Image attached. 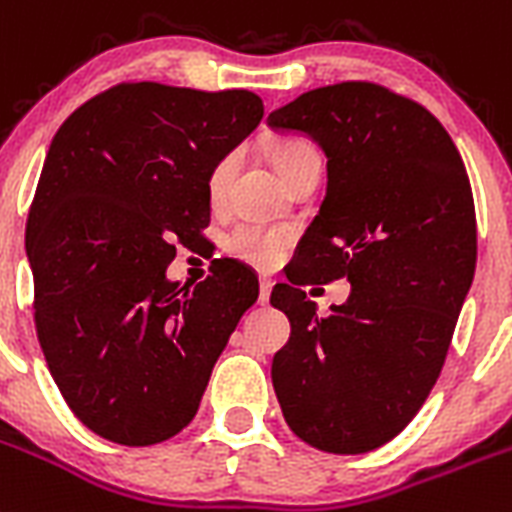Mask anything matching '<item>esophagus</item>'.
I'll list each match as a JSON object with an SVG mask.
<instances>
[{"label": "esophagus", "instance_id": "esophagus-1", "mask_svg": "<svg viewBox=\"0 0 512 512\" xmlns=\"http://www.w3.org/2000/svg\"><path fill=\"white\" fill-rule=\"evenodd\" d=\"M270 291H273V281H270V278H262L260 281V304H268Z\"/></svg>", "mask_w": 512, "mask_h": 512}]
</instances>
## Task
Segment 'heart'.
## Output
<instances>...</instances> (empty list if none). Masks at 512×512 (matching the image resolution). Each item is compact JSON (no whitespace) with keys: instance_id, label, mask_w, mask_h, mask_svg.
<instances>
[{"instance_id":"b5f03b06","label":"heart","mask_w":512,"mask_h":512,"mask_svg":"<svg viewBox=\"0 0 512 512\" xmlns=\"http://www.w3.org/2000/svg\"><path fill=\"white\" fill-rule=\"evenodd\" d=\"M239 154L237 151H226L221 154L216 162L211 164L208 170V195H211L213 203H219L221 198L229 190V182L234 170H237ZM273 162L281 172L283 180L299 172L306 164L319 162V151L317 146L311 144L304 136H281V139L273 144ZM288 244H291V234L281 226H265V224H239L237 229H231V234L226 237V250L231 252L239 260L250 262L255 268L270 270L275 268L278 262L286 255Z\"/></svg>"}]
</instances>
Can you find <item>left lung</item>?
<instances>
[{"mask_svg":"<svg viewBox=\"0 0 512 512\" xmlns=\"http://www.w3.org/2000/svg\"><path fill=\"white\" fill-rule=\"evenodd\" d=\"M327 154V195L270 304L291 340L273 358L288 428L327 453H366L410 425L446 363L477 265L464 159L420 102L376 82H340L273 110ZM351 281L319 318L304 285Z\"/></svg>","mask_w":512,"mask_h":512,"instance_id":"obj_1","label":"left lung"}]
</instances>
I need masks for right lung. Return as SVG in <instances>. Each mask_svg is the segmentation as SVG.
Masks as SVG:
<instances>
[{"mask_svg": "<svg viewBox=\"0 0 512 512\" xmlns=\"http://www.w3.org/2000/svg\"><path fill=\"white\" fill-rule=\"evenodd\" d=\"M250 90L121 82L64 121L25 229L35 332L82 425L154 446L195 417L257 275L216 260L195 288L164 278L211 221L208 170L262 121Z\"/></svg>", "mask_w": 512, "mask_h": 512, "instance_id": "obj_1", "label": "right lung"}]
</instances>
